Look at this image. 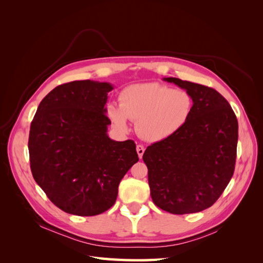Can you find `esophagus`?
Returning <instances> with one entry per match:
<instances>
[{"label":"esophagus","instance_id":"esophagus-1","mask_svg":"<svg viewBox=\"0 0 263 263\" xmlns=\"http://www.w3.org/2000/svg\"><path fill=\"white\" fill-rule=\"evenodd\" d=\"M136 150H137L138 157L141 159V158H142V155H144V153H145V148H144V146H142V145H137Z\"/></svg>","mask_w":263,"mask_h":263}]
</instances>
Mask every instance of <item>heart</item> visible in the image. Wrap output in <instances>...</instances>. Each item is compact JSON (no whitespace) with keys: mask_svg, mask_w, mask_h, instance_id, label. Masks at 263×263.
<instances>
[{"mask_svg":"<svg viewBox=\"0 0 263 263\" xmlns=\"http://www.w3.org/2000/svg\"><path fill=\"white\" fill-rule=\"evenodd\" d=\"M193 100L182 89L161 83H139L119 93V105L109 104L107 115L121 132L129 129L128 119L137 122V133L147 141L172 137L186 124Z\"/></svg>","mask_w":263,"mask_h":263,"instance_id":"b5f03b06","label":"heart"}]
</instances>
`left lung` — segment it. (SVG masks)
<instances>
[{"mask_svg": "<svg viewBox=\"0 0 263 263\" xmlns=\"http://www.w3.org/2000/svg\"><path fill=\"white\" fill-rule=\"evenodd\" d=\"M190 93L192 113L172 137L148 146L154 203L171 214L202 212L218 200L232 179L237 155L238 122L227 100L212 87L163 78Z\"/></svg>", "mask_w": 263, "mask_h": 263, "instance_id": "8db88e82", "label": "left lung"}]
</instances>
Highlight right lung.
I'll list each match as a JSON object with an SVG mask.
<instances>
[{"mask_svg":"<svg viewBox=\"0 0 263 263\" xmlns=\"http://www.w3.org/2000/svg\"><path fill=\"white\" fill-rule=\"evenodd\" d=\"M91 80L58 85L39 104L30 125V169L49 200L68 214L94 216L114 205L118 185L139 158L134 140L107 135V93Z\"/></svg>","mask_w":263,"mask_h":263,"instance_id":"right-lung-1","label":"right lung"}]
</instances>
